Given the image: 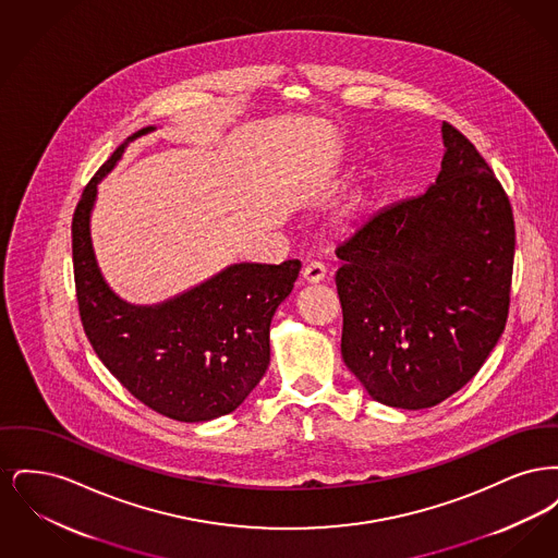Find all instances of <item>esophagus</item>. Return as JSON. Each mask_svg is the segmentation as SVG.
I'll return each instance as SVG.
<instances>
[{
    "label": "esophagus",
    "instance_id": "1",
    "mask_svg": "<svg viewBox=\"0 0 558 558\" xmlns=\"http://www.w3.org/2000/svg\"><path fill=\"white\" fill-rule=\"evenodd\" d=\"M324 276H326V266L319 264V262H312V264H307L305 269H303V280L307 284H318V282L324 280Z\"/></svg>",
    "mask_w": 558,
    "mask_h": 558
}]
</instances>
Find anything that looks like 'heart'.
I'll return each mask as SVG.
<instances>
[{"mask_svg": "<svg viewBox=\"0 0 558 558\" xmlns=\"http://www.w3.org/2000/svg\"><path fill=\"white\" fill-rule=\"evenodd\" d=\"M364 205H366V194H357V196L353 198V203H351V209H353V211H360V209H364Z\"/></svg>", "mask_w": 558, "mask_h": 558, "instance_id": "heart-1", "label": "heart"}]
</instances>
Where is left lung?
<instances>
[{"label":"left lung","instance_id":"8db88e82","mask_svg":"<svg viewBox=\"0 0 558 558\" xmlns=\"http://www.w3.org/2000/svg\"><path fill=\"white\" fill-rule=\"evenodd\" d=\"M435 184L337 246L341 353L372 399L423 410L460 391L505 332L514 217L477 148L441 125Z\"/></svg>","mask_w":558,"mask_h":558}]
</instances>
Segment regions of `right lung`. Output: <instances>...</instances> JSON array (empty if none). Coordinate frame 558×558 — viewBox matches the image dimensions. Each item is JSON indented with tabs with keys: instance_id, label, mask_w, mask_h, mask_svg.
<instances>
[{
	"instance_id": "right-lung-1",
	"label": "right lung",
	"mask_w": 558,
	"mask_h": 558,
	"mask_svg": "<svg viewBox=\"0 0 558 558\" xmlns=\"http://www.w3.org/2000/svg\"><path fill=\"white\" fill-rule=\"evenodd\" d=\"M155 128L133 133L135 140ZM128 142L98 169L73 215V269L83 330L112 376L150 410L182 423L230 414L264 378L269 324L301 262L234 264L159 305H132L108 289L89 239L96 186Z\"/></svg>"
}]
</instances>
